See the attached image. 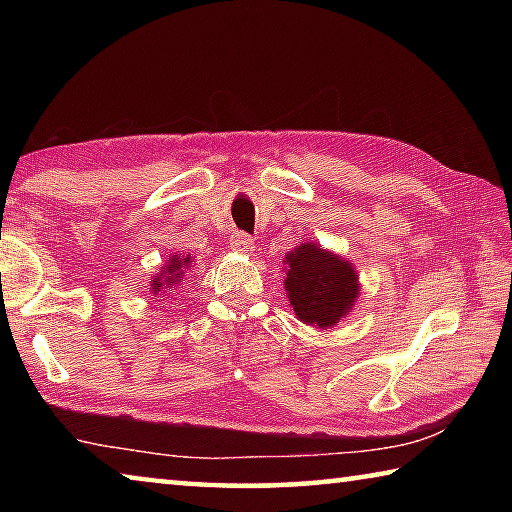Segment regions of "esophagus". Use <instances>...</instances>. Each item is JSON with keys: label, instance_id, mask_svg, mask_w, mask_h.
Returning a JSON list of instances; mask_svg holds the SVG:
<instances>
[{"label": "esophagus", "instance_id": "esophagus-1", "mask_svg": "<svg viewBox=\"0 0 512 512\" xmlns=\"http://www.w3.org/2000/svg\"><path fill=\"white\" fill-rule=\"evenodd\" d=\"M230 246L232 250H237V253H248V250L255 248V239L246 235V232H235V235L230 237Z\"/></svg>", "mask_w": 512, "mask_h": 512}]
</instances>
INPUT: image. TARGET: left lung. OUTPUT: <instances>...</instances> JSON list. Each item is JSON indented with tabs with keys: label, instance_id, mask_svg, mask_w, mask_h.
<instances>
[{
	"label": "left lung",
	"instance_id": "left-lung-1",
	"mask_svg": "<svg viewBox=\"0 0 512 512\" xmlns=\"http://www.w3.org/2000/svg\"><path fill=\"white\" fill-rule=\"evenodd\" d=\"M287 298L302 323L329 329L339 323L359 298L354 266L332 250L300 244L284 257Z\"/></svg>",
	"mask_w": 512,
	"mask_h": 512
}]
</instances>
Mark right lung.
<instances>
[{
    "label": "right lung",
    "instance_id": "obj_1",
    "mask_svg": "<svg viewBox=\"0 0 512 512\" xmlns=\"http://www.w3.org/2000/svg\"><path fill=\"white\" fill-rule=\"evenodd\" d=\"M192 266V255L187 257H180V255H171L167 259V264H164L162 273H158L151 280V293H155V296H160V293L164 291H173V287L176 284H180V280H183V275L187 268Z\"/></svg>",
    "mask_w": 512,
    "mask_h": 512
}]
</instances>
